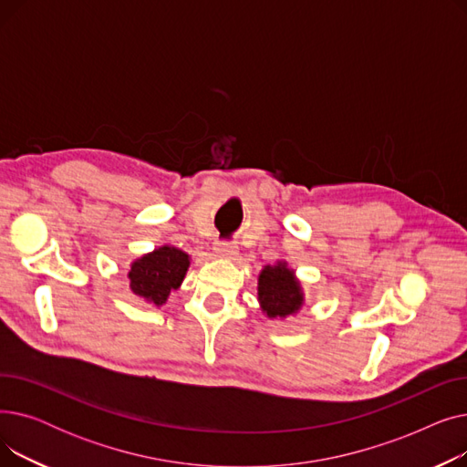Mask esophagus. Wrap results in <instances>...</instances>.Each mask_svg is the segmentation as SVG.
<instances>
[{"instance_id":"34e87169","label":"esophagus","mask_w":467,"mask_h":467,"mask_svg":"<svg viewBox=\"0 0 467 467\" xmlns=\"http://www.w3.org/2000/svg\"><path fill=\"white\" fill-rule=\"evenodd\" d=\"M213 252H215L217 257L233 259V257L238 255V246H236V244H231V242H217Z\"/></svg>"}]
</instances>
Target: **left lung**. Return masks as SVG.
Here are the masks:
<instances>
[{"label": "left lung", "instance_id": "left-lung-1", "mask_svg": "<svg viewBox=\"0 0 467 467\" xmlns=\"http://www.w3.org/2000/svg\"><path fill=\"white\" fill-rule=\"evenodd\" d=\"M257 299L271 320L296 316L305 305V293L296 271L285 261L265 265L257 278Z\"/></svg>", "mask_w": 467, "mask_h": 467}]
</instances>
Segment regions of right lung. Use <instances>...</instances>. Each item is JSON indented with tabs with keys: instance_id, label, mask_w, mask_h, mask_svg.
<instances>
[{
	"instance_id": "obj_1",
	"label": "right lung",
	"mask_w": 467,
	"mask_h": 467,
	"mask_svg": "<svg viewBox=\"0 0 467 467\" xmlns=\"http://www.w3.org/2000/svg\"><path fill=\"white\" fill-rule=\"evenodd\" d=\"M191 265V255L174 246H159L134 259L129 268L130 291L153 306L166 305L170 293L180 289Z\"/></svg>"
}]
</instances>
